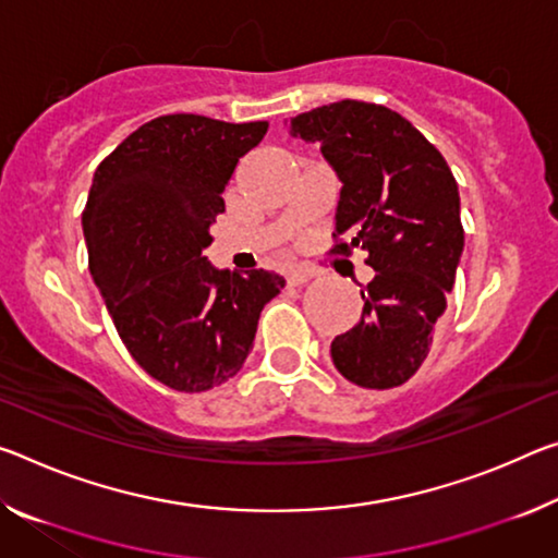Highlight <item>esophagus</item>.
I'll use <instances>...</instances> for the list:
<instances>
[{
    "mask_svg": "<svg viewBox=\"0 0 558 558\" xmlns=\"http://www.w3.org/2000/svg\"><path fill=\"white\" fill-rule=\"evenodd\" d=\"M286 278H288L290 286H305V282L313 278V272H311V270H300V268H295V270H288Z\"/></svg>",
    "mask_w": 558,
    "mask_h": 558,
    "instance_id": "esophagus-1",
    "label": "esophagus"
}]
</instances>
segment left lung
<instances>
[{
    "label": "left lung",
    "mask_w": 558,
    "mask_h": 558,
    "mask_svg": "<svg viewBox=\"0 0 558 558\" xmlns=\"http://www.w3.org/2000/svg\"><path fill=\"white\" fill-rule=\"evenodd\" d=\"M290 136L317 144L342 189L332 253H367L375 278L362 315L330 344L335 367L367 390L417 373L447 307L464 251L459 189L435 146L400 113L355 99L290 119Z\"/></svg>",
    "instance_id": "left-lung-1"
}]
</instances>
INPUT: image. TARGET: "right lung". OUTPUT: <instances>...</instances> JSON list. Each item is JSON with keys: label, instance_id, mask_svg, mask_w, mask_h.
I'll return each mask as SVG.
<instances>
[{"label": "right lung", "instance_id": "add662e5", "mask_svg": "<svg viewBox=\"0 0 558 558\" xmlns=\"http://www.w3.org/2000/svg\"><path fill=\"white\" fill-rule=\"evenodd\" d=\"M265 121L198 113L158 117L96 168L82 216L88 270L119 338L141 367L179 392L238 375L265 303L286 280L270 270H218L203 251L223 191Z\"/></svg>", "mask_w": 558, "mask_h": 558}]
</instances>
